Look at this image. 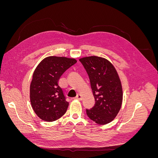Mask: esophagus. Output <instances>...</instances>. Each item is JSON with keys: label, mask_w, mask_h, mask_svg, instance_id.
Returning <instances> with one entry per match:
<instances>
[{"label": "esophagus", "mask_w": 158, "mask_h": 158, "mask_svg": "<svg viewBox=\"0 0 158 158\" xmlns=\"http://www.w3.org/2000/svg\"><path fill=\"white\" fill-rule=\"evenodd\" d=\"M76 99H78V100H82V95H81L80 94H78L77 95H76V97L75 98Z\"/></svg>", "instance_id": "obj_1"}]
</instances>
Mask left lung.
Returning a JSON list of instances; mask_svg holds the SVG:
<instances>
[{
	"instance_id": "1",
	"label": "left lung",
	"mask_w": 158,
	"mask_h": 158,
	"mask_svg": "<svg viewBox=\"0 0 158 158\" xmlns=\"http://www.w3.org/2000/svg\"><path fill=\"white\" fill-rule=\"evenodd\" d=\"M88 74L95 98L94 106L86 109L88 117L99 125L111 122L120 111L123 89L120 78L113 65L96 56L80 59Z\"/></svg>"
}]
</instances>
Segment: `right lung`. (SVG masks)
<instances>
[{
    "instance_id": "obj_1",
    "label": "right lung",
    "mask_w": 158,
    "mask_h": 158,
    "mask_svg": "<svg viewBox=\"0 0 158 158\" xmlns=\"http://www.w3.org/2000/svg\"><path fill=\"white\" fill-rule=\"evenodd\" d=\"M76 62L74 59L51 56L36 67L30 84V102L33 111L42 120L54 121L66 113L69 103L59 80Z\"/></svg>"
}]
</instances>
